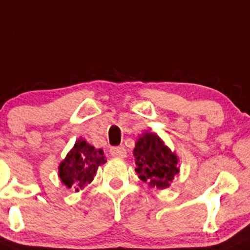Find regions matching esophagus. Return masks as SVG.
<instances>
[{"label": "esophagus", "mask_w": 250, "mask_h": 250, "mask_svg": "<svg viewBox=\"0 0 250 250\" xmlns=\"http://www.w3.org/2000/svg\"><path fill=\"white\" fill-rule=\"evenodd\" d=\"M110 153H111V156L117 157V158H125V156H127V151H125V148L123 146L111 147L110 148Z\"/></svg>", "instance_id": "esophagus-1"}]
</instances>
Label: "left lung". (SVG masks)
Segmentation results:
<instances>
[{
  "instance_id": "left-lung-1",
  "label": "left lung",
  "mask_w": 250,
  "mask_h": 250,
  "mask_svg": "<svg viewBox=\"0 0 250 250\" xmlns=\"http://www.w3.org/2000/svg\"><path fill=\"white\" fill-rule=\"evenodd\" d=\"M133 156L139 178L149 187H170L173 177L180 172L177 156L154 133L146 132L138 139Z\"/></svg>"
}]
</instances>
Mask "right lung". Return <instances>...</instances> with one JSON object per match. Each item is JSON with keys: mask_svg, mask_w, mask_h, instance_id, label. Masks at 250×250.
I'll return each instance as SVG.
<instances>
[{"mask_svg": "<svg viewBox=\"0 0 250 250\" xmlns=\"http://www.w3.org/2000/svg\"><path fill=\"white\" fill-rule=\"evenodd\" d=\"M104 152L97 149L83 138L78 139L59 167V176L62 183L69 189L79 191L92 182L99 165L104 164Z\"/></svg>", "mask_w": 250, "mask_h": 250, "instance_id": "1", "label": "right lung"}]
</instances>
